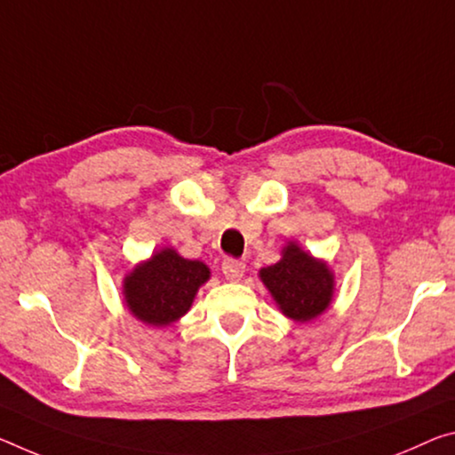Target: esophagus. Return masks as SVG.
<instances>
[{
  "mask_svg": "<svg viewBox=\"0 0 455 455\" xmlns=\"http://www.w3.org/2000/svg\"><path fill=\"white\" fill-rule=\"evenodd\" d=\"M222 273L228 281H241L244 275V263L236 261V259H225L222 261Z\"/></svg>",
  "mask_w": 455,
  "mask_h": 455,
  "instance_id": "1",
  "label": "esophagus"
}]
</instances>
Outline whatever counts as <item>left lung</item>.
I'll list each match as a JSON object with an SVG mask.
<instances>
[{
  "instance_id": "8db88e82",
  "label": "left lung",
  "mask_w": 455,
  "mask_h": 455,
  "mask_svg": "<svg viewBox=\"0 0 455 455\" xmlns=\"http://www.w3.org/2000/svg\"><path fill=\"white\" fill-rule=\"evenodd\" d=\"M259 279L279 312L299 323L312 322L326 312L336 291L334 271L328 261L307 253L298 241H287L279 261L263 267Z\"/></svg>"
}]
</instances>
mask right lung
<instances>
[{"instance_id": "obj_1", "label": "right lung", "mask_w": 455, "mask_h": 455, "mask_svg": "<svg viewBox=\"0 0 455 455\" xmlns=\"http://www.w3.org/2000/svg\"><path fill=\"white\" fill-rule=\"evenodd\" d=\"M208 279V265L198 259H184L174 247H162L125 273L121 293L135 320L165 328L188 314Z\"/></svg>"}]
</instances>
